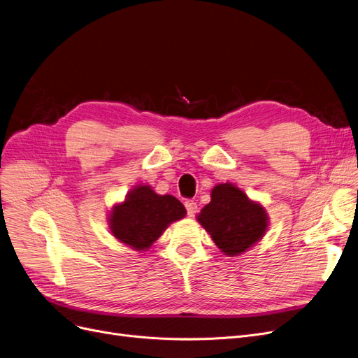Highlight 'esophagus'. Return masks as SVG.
Returning a JSON list of instances; mask_svg holds the SVG:
<instances>
[{
	"mask_svg": "<svg viewBox=\"0 0 358 358\" xmlns=\"http://www.w3.org/2000/svg\"><path fill=\"white\" fill-rule=\"evenodd\" d=\"M185 208H187V214L189 217H194L196 211H198V206L192 199H188V201H185Z\"/></svg>",
	"mask_w": 358,
	"mask_h": 358,
	"instance_id": "1",
	"label": "esophagus"
}]
</instances>
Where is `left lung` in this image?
Returning a JSON list of instances; mask_svg holds the SVG:
<instances>
[{"mask_svg":"<svg viewBox=\"0 0 358 358\" xmlns=\"http://www.w3.org/2000/svg\"><path fill=\"white\" fill-rule=\"evenodd\" d=\"M211 239L224 254L238 255L259 241L267 227L266 210L231 183L211 191V201L198 216Z\"/></svg>","mask_w":358,"mask_h":358,"instance_id":"obj_1","label":"left lung"}]
</instances>
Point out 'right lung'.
<instances>
[{
  "instance_id": "right-lung-1",
  "label": "right lung",
  "mask_w": 358,
  "mask_h": 358,
  "mask_svg": "<svg viewBox=\"0 0 358 358\" xmlns=\"http://www.w3.org/2000/svg\"><path fill=\"white\" fill-rule=\"evenodd\" d=\"M187 210L171 195H159L144 185L126 196L124 203L111 213V232L123 244L147 250L164 229L182 219Z\"/></svg>"
}]
</instances>
